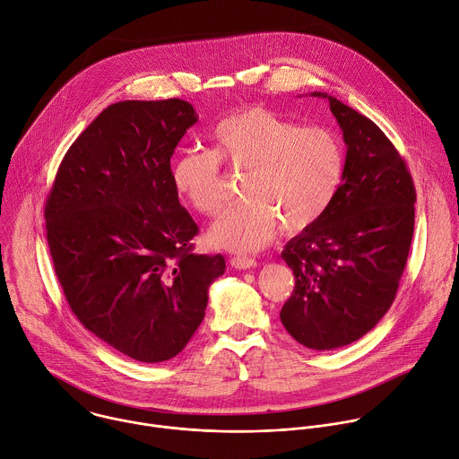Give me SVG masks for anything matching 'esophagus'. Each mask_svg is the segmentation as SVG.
I'll return each mask as SVG.
<instances>
[{
	"label": "esophagus",
	"mask_w": 459,
	"mask_h": 459,
	"mask_svg": "<svg viewBox=\"0 0 459 459\" xmlns=\"http://www.w3.org/2000/svg\"><path fill=\"white\" fill-rule=\"evenodd\" d=\"M230 264L235 267V269H249V267H255L256 265V260L255 258H247V256H233L230 260Z\"/></svg>",
	"instance_id": "esophagus-1"
}]
</instances>
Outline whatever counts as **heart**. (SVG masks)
<instances>
[{"label": "heart", "mask_w": 459, "mask_h": 459, "mask_svg": "<svg viewBox=\"0 0 459 459\" xmlns=\"http://www.w3.org/2000/svg\"><path fill=\"white\" fill-rule=\"evenodd\" d=\"M213 150H182L171 162L177 194L195 212L215 217L224 204L221 162L244 171V199L226 210L208 238L215 247L247 253L265 246L279 224L299 233L318 222L334 201L343 175V150L334 132L297 126L262 107L221 119Z\"/></svg>", "instance_id": "heart-1"}]
</instances>
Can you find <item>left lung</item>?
I'll use <instances>...</instances> for the list:
<instances>
[{"mask_svg":"<svg viewBox=\"0 0 459 459\" xmlns=\"http://www.w3.org/2000/svg\"><path fill=\"white\" fill-rule=\"evenodd\" d=\"M325 98L347 146L342 185L325 215L291 238L282 258L295 290L281 311L302 345L331 351L369 333L394 302L414 231L416 190L387 135Z\"/></svg>","mask_w":459,"mask_h":459,"instance_id":"obj_1","label":"left lung"}]
</instances>
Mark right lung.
<instances>
[{
    "label": "right lung",
    "instance_id": "add662e5",
    "mask_svg": "<svg viewBox=\"0 0 459 459\" xmlns=\"http://www.w3.org/2000/svg\"><path fill=\"white\" fill-rule=\"evenodd\" d=\"M199 121L182 100L105 108L65 153L45 203L54 269L77 320L146 363L177 356L204 318L222 255H195L169 159Z\"/></svg>",
    "mask_w": 459,
    "mask_h": 459
}]
</instances>
